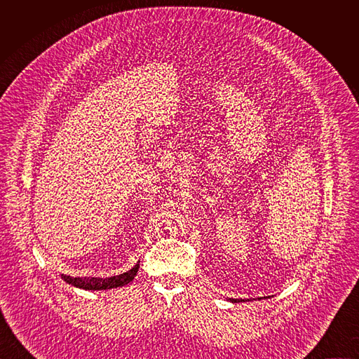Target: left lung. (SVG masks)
Here are the masks:
<instances>
[{"instance_id": "8db88e82", "label": "left lung", "mask_w": 359, "mask_h": 359, "mask_svg": "<svg viewBox=\"0 0 359 359\" xmlns=\"http://www.w3.org/2000/svg\"><path fill=\"white\" fill-rule=\"evenodd\" d=\"M264 298H270V297H264ZM254 299H263V297H259V298H254ZM230 302H247V301H251V298H247V299H243V298H229Z\"/></svg>"}]
</instances>
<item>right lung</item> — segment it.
I'll return each instance as SVG.
<instances>
[{
  "label": "right lung",
  "mask_w": 359,
  "mask_h": 359,
  "mask_svg": "<svg viewBox=\"0 0 359 359\" xmlns=\"http://www.w3.org/2000/svg\"><path fill=\"white\" fill-rule=\"evenodd\" d=\"M139 271V262L137 264H135L129 271L122 273L119 276H114V277H108V278H96V277H71V276H65L61 274V278L67 283L71 284L76 288H82V290H90V291H100V290H112V288H118V287H125L128 285L135 276Z\"/></svg>",
  "instance_id": "right-lung-1"
}]
</instances>
